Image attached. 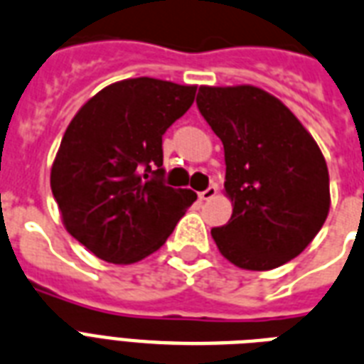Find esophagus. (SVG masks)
<instances>
[{"mask_svg":"<svg viewBox=\"0 0 364 364\" xmlns=\"http://www.w3.org/2000/svg\"><path fill=\"white\" fill-rule=\"evenodd\" d=\"M216 193H218V188H216V186H208L207 190L199 193V199H201V201H207V199H213Z\"/></svg>","mask_w":364,"mask_h":364,"instance_id":"esophagus-1","label":"esophagus"}]
</instances>
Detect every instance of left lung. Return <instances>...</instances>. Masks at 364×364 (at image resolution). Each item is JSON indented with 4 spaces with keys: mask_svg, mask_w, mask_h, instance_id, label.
Returning <instances> with one entry per match:
<instances>
[{
    "mask_svg": "<svg viewBox=\"0 0 364 364\" xmlns=\"http://www.w3.org/2000/svg\"><path fill=\"white\" fill-rule=\"evenodd\" d=\"M197 108L224 144L233 213L210 230L222 256L252 272L296 258L331 208L328 168L314 136L279 98L252 85L199 87Z\"/></svg>",
    "mask_w": 364,
    "mask_h": 364,
    "instance_id": "8db88e82",
    "label": "left lung"
}]
</instances>
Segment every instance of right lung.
Wrapping results in <instances>:
<instances>
[{
	"mask_svg": "<svg viewBox=\"0 0 364 364\" xmlns=\"http://www.w3.org/2000/svg\"><path fill=\"white\" fill-rule=\"evenodd\" d=\"M196 85L134 77L104 87L70 121L50 168L68 233L100 260L132 264L173 233L191 190L163 182V134L190 109Z\"/></svg>",
	"mask_w": 364,
	"mask_h": 364,
	"instance_id": "right-lung-1",
	"label": "right lung"
}]
</instances>
